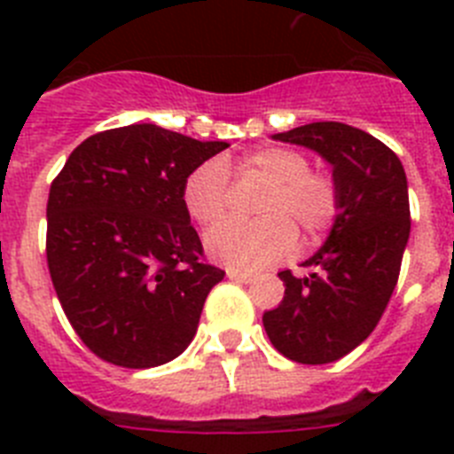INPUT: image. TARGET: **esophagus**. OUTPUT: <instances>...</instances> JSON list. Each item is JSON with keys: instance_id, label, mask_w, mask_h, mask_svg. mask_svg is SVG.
Instances as JSON below:
<instances>
[{"instance_id": "34e87169", "label": "esophagus", "mask_w": 454, "mask_h": 454, "mask_svg": "<svg viewBox=\"0 0 454 454\" xmlns=\"http://www.w3.org/2000/svg\"><path fill=\"white\" fill-rule=\"evenodd\" d=\"M227 277H230L231 282H240V284H247L252 282V272L247 270H236V268H227Z\"/></svg>"}]
</instances>
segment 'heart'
Segmentation results:
<instances>
[{"label": "heart", "mask_w": 454, "mask_h": 454, "mask_svg": "<svg viewBox=\"0 0 454 454\" xmlns=\"http://www.w3.org/2000/svg\"><path fill=\"white\" fill-rule=\"evenodd\" d=\"M240 175L268 182L256 220H224L208 231V254L236 270H254L291 254L298 230L318 239L332 230L340 208L339 186L327 172L311 170L307 156L288 147H259L240 159ZM182 200L195 223H218L230 207V172L223 159H207L188 172Z\"/></svg>", "instance_id": "heart-1"}]
</instances>
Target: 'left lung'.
I'll return each mask as SVG.
<instances>
[{
    "label": "left lung",
    "instance_id": "obj_1",
    "mask_svg": "<svg viewBox=\"0 0 454 454\" xmlns=\"http://www.w3.org/2000/svg\"><path fill=\"white\" fill-rule=\"evenodd\" d=\"M318 152L332 166L340 208L304 266L279 272L284 300L263 314L272 346L298 364H330L371 336L398 284L409 240L407 175L382 140L343 122H311L272 136Z\"/></svg>",
    "mask_w": 454,
    "mask_h": 454
}]
</instances>
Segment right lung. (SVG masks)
<instances>
[{
  "label": "right lung",
  "instance_id": "obj_1",
  "mask_svg": "<svg viewBox=\"0 0 454 454\" xmlns=\"http://www.w3.org/2000/svg\"><path fill=\"white\" fill-rule=\"evenodd\" d=\"M156 124L99 131L72 152L47 200V266L90 352L122 368L182 355L224 270L202 262L184 179L227 150Z\"/></svg>",
  "mask_w": 454,
  "mask_h": 454
}]
</instances>
